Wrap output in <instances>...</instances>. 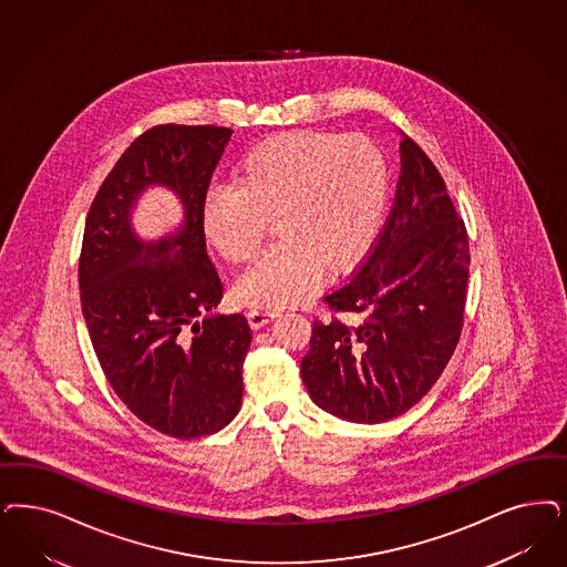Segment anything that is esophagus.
Returning a JSON list of instances; mask_svg holds the SVG:
<instances>
[{
	"label": "esophagus",
	"mask_w": 567,
	"mask_h": 567,
	"mask_svg": "<svg viewBox=\"0 0 567 567\" xmlns=\"http://www.w3.org/2000/svg\"><path fill=\"white\" fill-rule=\"evenodd\" d=\"M280 312H276V310H249L247 313V320H249V324H251V329H261V327H266L270 320H274L276 316Z\"/></svg>",
	"instance_id": "34e87169"
}]
</instances>
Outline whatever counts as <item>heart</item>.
<instances>
[{
	"instance_id": "b5f03b06",
	"label": "heart",
	"mask_w": 567,
	"mask_h": 567,
	"mask_svg": "<svg viewBox=\"0 0 567 567\" xmlns=\"http://www.w3.org/2000/svg\"><path fill=\"white\" fill-rule=\"evenodd\" d=\"M390 193L385 155L371 137L291 132L245 156L235 184L205 196L200 224L217 254L247 264L272 221L276 243L236 285L238 303L282 308L320 274L352 268L379 235Z\"/></svg>"
}]
</instances>
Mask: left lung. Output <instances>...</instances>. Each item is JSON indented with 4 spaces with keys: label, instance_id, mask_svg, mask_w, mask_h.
Returning <instances> with one entry per match:
<instances>
[{
    "label": "left lung",
    "instance_id": "left-lung-1",
    "mask_svg": "<svg viewBox=\"0 0 567 567\" xmlns=\"http://www.w3.org/2000/svg\"><path fill=\"white\" fill-rule=\"evenodd\" d=\"M468 282V238L446 184L402 134L390 217L364 264L324 297L301 379L313 404L350 423H385L414 406L458 343Z\"/></svg>",
    "mask_w": 567,
    "mask_h": 567
}]
</instances>
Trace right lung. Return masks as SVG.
I'll return each mask as SVG.
<instances>
[{
    "label": "right lung",
    "mask_w": 567,
    "mask_h": 567,
    "mask_svg": "<svg viewBox=\"0 0 567 567\" xmlns=\"http://www.w3.org/2000/svg\"><path fill=\"white\" fill-rule=\"evenodd\" d=\"M233 130L156 125L136 137L102 182L79 259L81 312L121 402L148 427L179 440L224 430L243 402L251 329L215 313L224 287L207 255L203 203ZM183 205V224L144 241L131 215L146 187Z\"/></svg>",
    "instance_id": "1"
}]
</instances>
